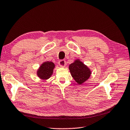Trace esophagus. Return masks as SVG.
Listing matches in <instances>:
<instances>
[{"label":"esophagus","instance_id":"obj_1","mask_svg":"<svg viewBox=\"0 0 130 130\" xmlns=\"http://www.w3.org/2000/svg\"><path fill=\"white\" fill-rule=\"evenodd\" d=\"M59 64L61 66V67L64 68L66 65V61L65 60H61L60 61H59Z\"/></svg>","mask_w":130,"mask_h":130}]
</instances>
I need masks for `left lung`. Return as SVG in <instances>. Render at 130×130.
Wrapping results in <instances>:
<instances>
[{"label":"left lung","instance_id":"obj_1","mask_svg":"<svg viewBox=\"0 0 130 130\" xmlns=\"http://www.w3.org/2000/svg\"><path fill=\"white\" fill-rule=\"evenodd\" d=\"M69 69L72 77L78 85L87 81L92 74L91 69L78 59L70 65Z\"/></svg>","mask_w":130,"mask_h":130}]
</instances>
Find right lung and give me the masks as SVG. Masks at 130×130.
Segmentation results:
<instances>
[{
  "mask_svg": "<svg viewBox=\"0 0 130 130\" xmlns=\"http://www.w3.org/2000/svg\"><path fill=\"white\" fill-rule=\"evenodd\" d=\"M55 64L52 61L43 62L37 70V75L42 80L46 81L51 77L55 68Z\"/></svg>",
  "mask_w": 130,
  "mask_h": 130,
  "instance_id": "add662e5",
  "label": "right lung"
}]
</instances>
